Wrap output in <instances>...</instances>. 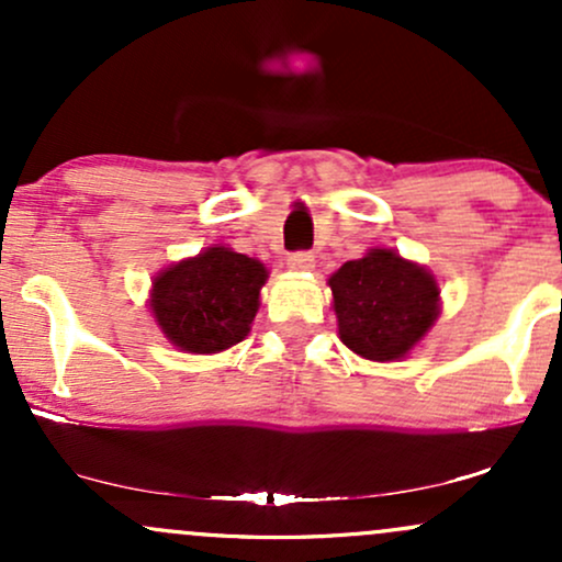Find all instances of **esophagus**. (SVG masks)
Masks as SVG:
<instances>
[{
	"label": "esophagus",
	"instance_id": "1",
	"mask_svg": "<svg viewBox=\"0 0 562 562\" xmlns=\"http://www.w3.org/2000/svg\"><path fill=\"white\" fill-rule=\"evenodd\" d=\"M288 267L295 269V272H308L314 267V256L308 250H299V254L288 256Z\"/></svg>",
	"mask_w": 562,
	"mask_h": 562
}]
</instances>
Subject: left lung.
Segmentation results:
<instances>
[{"instance_id":"8db88e82","label":"left lung","mask_w":562,"mask_h":562,"mask_svg":"<svg viewBox=\"0 0 562 562\" xmlns=\"http://www.w3.org/2000/svg\"><path fill=\"white\" fill-rule=\"evenodd\" d=\"M327 285L340 340L372 362L406 357L441 314L436 277L391 248L346 261Z\"/></svg>"}]
</instances>
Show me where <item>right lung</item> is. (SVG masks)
Segmentation results:
<instances>
[{
  "label": "right lung",
  "instance_id": "1",
  "mask_svg": "<svg viewBox=\"0 0 562 562\" xmlns=\"http://www.w3.org/2000/svg\"><path fill=\"white\" fill-rule=\"evenodd\" d=\"M267 277L261 261L214 245L153 280V317L182 351L218 353L250 333Z\"/></svg>",
  "mask_w": 562,
  "mask_h": 562
}]
</instances>
